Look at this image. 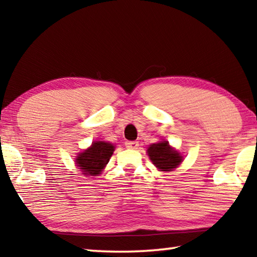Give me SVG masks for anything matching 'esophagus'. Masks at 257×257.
<instances>
[{
  "instance_id": "obj_1",
  "label": "esophagus",
  "mask_w": 257,
  "mask_h": 257,
  "mask_svg": "<svg viewBox=\"0 0 257 257\" xmlns=\"http://www.w3.org/2000/svg\"><path fill=\"white\" fill-rule=\"evenodd\" d=\"M125 147H127V149H132V150H136V149H138V146H139V144H138V142H125Z\"/></svg>"
}]
</instances>
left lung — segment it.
Listing matches in <instances>:
<instances>
[{"mask_svg": "<svg viewBox=\"0 0 257 257\" xmlns=\"http://www.w3.org/2000/svg\"><path fill=\"white\" fill-rule=\"evenodd\" d=\"M149 156L152 162L161 171H170L181 163L182 156L177 151L172 150L168 142H161L158 144H152L149 150Z\"/></svg>", "mask_w": 257, "mask_h": 257, "instance_id": "8db88e82", "label": "left lung"}]
</instances>
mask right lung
I'll return each instance as SVG.
<instances>
[{
	"label": "right lung",
	"instance_id": "add662e5",
	"mask_svg": "<svg viewBox=\"0 0 257 257\" xmlns=\"http://www.w3.org/2000/svg\"><path fill=\"white\" fill-rule=\"evenodd\" d=\"M113 151H114V146L110 143H93L88 150L77 156V165L80 167L79 169H81L82 175L97 176L107 164Z\"/></svg>",
	"mask_w": 257,
	"mask_h": 257
}]
</instances>
